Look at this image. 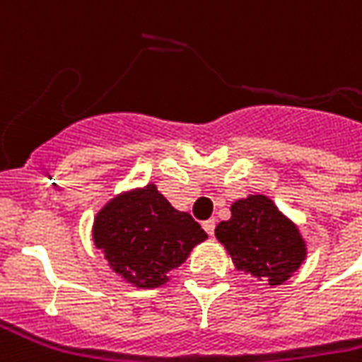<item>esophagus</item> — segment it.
<instances>
[{
    "mask_svg": "<svg viewBox=\"0 0 362 362\" xmlns=\"http://www.w3.org/2000/svg\"><path fill=\"white\" fill-rule=\"evenodd\" d=\"M214 226H216L214 218H211V220H205V222H203V228H205V231L209 233V235H212V233H214Z\"/></svg>",
    "mask_w": 362,
    "mask_h": 362,
    "instance_id": "1",
    "label": "esophagus"
}]
</instances>
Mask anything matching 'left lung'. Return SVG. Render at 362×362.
Masks as SVG:
<instances>
[{
    "mask_svg": "<svg viewBox=\"0 0 362 362\" xmlns=\"http://www.w3.org/2000/svg\"><path fill=\"white\" fill-rule=\"evenodd\" d=\"M231 218L216 226L214 235L237 272L283 285L300 269L308 245L298 226L285 216L267 195H248L231 205Z\"/></svg>",
    "mask_w": 362,
    "mask_h": 362,
    "instance_id": "left-lung-1",
    "label": "left lung"
}]
</instances>
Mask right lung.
Segmentation results:
<instances>
[{
	"label": "right lung",
	"mask_w": 362,
	"mask_h": 362,
	"mask_svg": "<svg viewBox=\"0 0 362 362\" xmlns=\"http://www.w3.org/2000/svg\"><path fill=\"white\" fill-rule=\"evenodd\" d=\"M206 239L187 212L176 211L156 184L110 199L95 216L93 241L110 269L136 288H157Z\"/></svg>",
	"instance_id": "add662e5"
}]
</instances>
